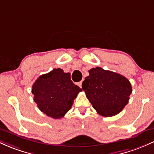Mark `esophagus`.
<instances>
[{"label":"esophagus","mask_w":154,"mask_h":154,"mask_svg":"<svg viewBox=\"0 0 154 154\" xmlns=\"http://www.w3.org/2000/svg\"><path fill=\"white\" fill-rule=\"evenodd\" d=\"M82 81H80V82L77 83V85H78L79 88H82Z\"/></svg>","instance_id":"esophagus-1"}]
</instances>
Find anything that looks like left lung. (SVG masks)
<instances>
[{"mask_svg": "<svg viewBox=\"0 0 154 154\" xmlns=\"http://www.w3.org/2000/svg\"><path fill=\"white\" fill-rule=\"evenodd\" d=\"M82 87L86 97L100 115L112 116L127 105L132 93L130 81L124 76L100 67L90 69Z\"/></svg>", "mask_w": 154, "mask_h": 154, "instance_id": "8db88e82", "label": "left lung"}]
</instances>
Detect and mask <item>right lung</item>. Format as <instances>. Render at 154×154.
Wrapping results in <instances>:
<instances>
[{
    "label": "right lung",
    "instance_id": "right-lung-1",
    "mask_svg": "<svg viewBox=\"0 0 154 154\" xmlns=\"http://www.w3.org/2000/svg\"><path fill=\"white\" fill-rule=\"evenodd\" d=\"M82 91L72 82L70 73H65L60 68L40 76L32 88L39 109L54 119L62 118Z\"/></svg>",
    "mask_w": 154,
    "mask_h": 154
}]
</instances>
